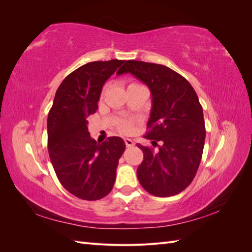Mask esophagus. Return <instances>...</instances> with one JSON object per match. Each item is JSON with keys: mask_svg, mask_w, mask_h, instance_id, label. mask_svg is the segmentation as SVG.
I'll use <instances>...</instances> for the list:
<instances>
[{"mask_svg": "<svg viewBox=\"0 0 252 252\" xmlns=\"http://www.w3.org/2000/svg\"><path fill=\"white\" fill-rule=\"evenodd\" d=\"M124 141H125V144H126V146H127V147H132V146H133V144H134V143H133V141H132L131 139H128V138H126Z\"/></svg>", "mask_w": 252, "mask_h": 252, "instance_id": "obj_1", "label": "esophagus"}]
</instances>
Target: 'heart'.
Wrapping results in <instances>:
<instances>
[{"instance_id": "obj_1", "label": "heart", "mask_w": 252, "mask_h": 252, "mask_svg": "<svg viewBox=\"0 0 252 252\" xmlns=\"http://www.w3.org/2000/svg\"><path fill=\"white\" fill-rule=\"evenodd\" d=\"M131 85H135V84H130V85L129 86H131ZM120 130L122 131V132H128L129 130H130V128H131V125L129 124V123H127V122H124V123H122V124H120Z\"/></svg>"}]
</instances>
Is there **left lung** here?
Here are the masks:
<instances>
[{"label": "left lung", "mask_w": 252, "mask_h": 252, "mask_svg": "<svg viewBox=\"0 0 252 252\" xmlns=\"http://www.w3.org/2000/svg\"><path fill=\"white\" fill-rule=\"evenodd\" d=\"M131 73L149 87L152 108L145 139L161 141L158 150L142 146L144 159L136 175L150 194L182 192L199 169L205 143L203 108L193 87L169 67L128 60L117 74Z\"/></svg>", "instance_id": "8db88e82"}]
</instances>
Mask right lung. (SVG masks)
I'll return each mask as SVG.
<instances>
[{"label":"right lung","instance_id":"right-lung-1","mask_svg":"<svg viewBox=\"0 0 252 252\" xmlns=\"http://www.w3.org/2000/svg\"><path fill=\"white\" fill-rule=\"evenodd\" d=\"M124 62L96 61L79 67L61 83L48 113L53 169L67 191L82 200L96 201L111 191L126 147L119 136L96 143L87 128V117L96 111L103 85Z\"/></svg>","mask_w":252,"mask_h":252}]
</instances>
